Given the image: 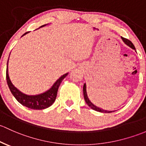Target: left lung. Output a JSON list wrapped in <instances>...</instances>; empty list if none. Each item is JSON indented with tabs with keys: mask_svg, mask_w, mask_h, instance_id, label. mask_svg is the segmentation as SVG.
<instances>
[{
	"mask_svg": "<svg viewBox=\"0 0 146 146\" xmlns=\"http://www.w3.org/2000/svg\"><path fill=\"white\" fill-rule=\"evenodd\" d=\"M121 39H122L123 41L124 42V43H125V44H127V46H129V47H130V48H131L132 49H133V50H136V48H135V46H133V44L131 43V40L127 39V38H123V37H121ZM83 91H84V100H85V101H86V104L88 105V106H89L90 108H91V109L94 110H96V111H98V112H103V113H110V112H115V111L105 110L101 109V108H98V107L96 106L95 105L93 104V103L91 102V100H90L89 99H88V96H87V93H86V84H84Z\"/></svg>",
	"mask_w": 146,
	"mask_h": 146,
	"instance_id": "1",
	"label": "left lung"
}]
</instances>
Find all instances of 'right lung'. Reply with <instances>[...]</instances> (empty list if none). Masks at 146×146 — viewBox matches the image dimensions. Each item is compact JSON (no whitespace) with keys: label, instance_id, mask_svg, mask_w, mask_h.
Segmentation results:
<instances>
[{"label":"right lung","instance_id":"right-lung-1","mask_svg":"<svg viewBox=\"0 0 146 146\" xmlns=\"http://www.w3.org/2000/svg\"><path fill=\"white\" fill-rule=\"evenodd\" d=\"M46 25H43L42 27L46 26ZM28 32H26L22 36L24 35L27 34ZM9 60V59H8ZM7 64H8V61L7 62V70H6V79H7V83L8 85L9 88H10V91H11L12 94L13 96L16 98V100L19 102V103L22 105V106L27 107V108H30V109L33 110H43L46 108H48L50 106H52V103L55 102V98L57 96V93H58V88H59L61 82H62L63 79L67 76L68 73H66L63 74L62 76L59 78L55 84L52 85L49 90H48L46 92L43 93V94H38V95L35 96H29L26 94H23L20 91L17 89L13 83L10 81V77H9L8 74V70H7Z\"/></svg>","mask_w":146,"mask_h":146}]
</instances>
